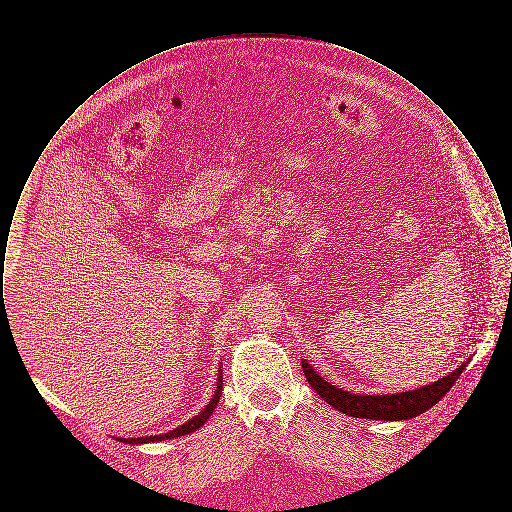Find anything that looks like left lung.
Masks as SVG:
<instances>
[{
    "mask_svg": "<svg viewBox=\"0 0 512 512\" xmlns=\"http://www.w3.org/2000/svg\"><path fill=\"white\" fill-rule=\"evenodd\" d=\"M466 365L468 361L457 370H453L451 374H447L445 378H439L438 382H432L418 390L391 393V395L390 393L388 395H357L328 384L324 378L318 376L313 366L307 361H301L307 382L328 405H332L334 409H338L340 413L347 416L370 418V420H407L432 409L439 399L453 388V384L463 374Z\"/></svg>",
    "mask_w": 512,
    "mask_h": 512,
    "instance_id": "obj_1",
    "label": "left lung"
}]
</instances>
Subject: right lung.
Wrapping results in <instances>:
<instances>
[{"label": "right lung", "mask_w": 512, "mask_h": 512, "mask_svg": "<svg viewBox=\"0 0 512 512\" xmlns=\"http://www.w3.org/2000/svg\"><path fill=\"white\" fill-rule=\"evenodd\" d=\"M220 374H222V366H220L219 378H217V390H215V395L211 397V401L207 403V407H205L201 413L192 416L186 424H182V426L174 428V430L167 432V434H159V436H146V438H121L122 443L138 445V443H151V441H165V439L180 438V436L192 434V432H195L197 428H201V426L207 422V418H209V416L213 414V411L217 409V403H219L220 395H222V376H220Z\"/></svg>", "instance_id": "add662e5"}]
</instances>
